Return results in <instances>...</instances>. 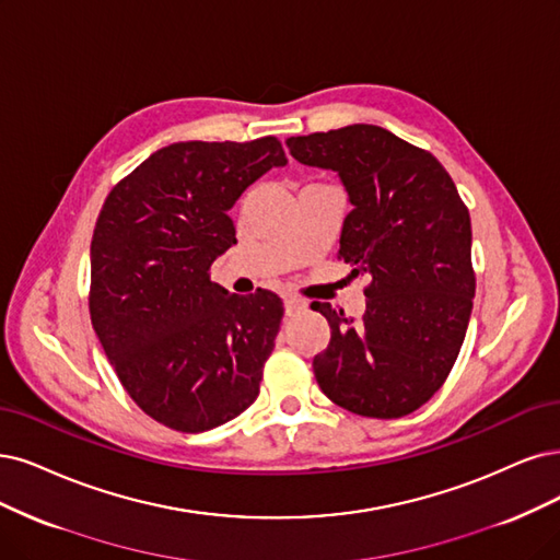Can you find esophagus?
I'll return each instance as SVG.
<instances>
[{
    "mask_svg": "<svg viewBox=\"0 0 560 560\" xmlns=\"http://www.w3.org/2000/svg\"><path fill=\"white\" fill-rule=\"evenodd\" d=\"M283 306H285V316H298V314H302L304 308H306V302H302L300 298H285L283 300Z\"/></svg>",
    "mask_w": 560,
    "mask_h": 560,
    "instance_id": "1",
    "label": "esophagus"
}]
</instances>
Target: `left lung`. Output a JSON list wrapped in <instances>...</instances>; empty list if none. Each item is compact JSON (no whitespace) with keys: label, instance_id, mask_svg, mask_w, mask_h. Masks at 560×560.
Segmentation results:
<instances>
[{"label":"left lung","instance_id":"obj_1","mask_svg":"<svg viewBox=\"0 0 560 560\" xmlns=\"http://www.w3.org/2000/svg\"><path fill=\"white\" fill-rule=\"evenodd\" d=\"M285 144L300 163L339 173L353 205L339 256L350 275L369 277L358 323L312 304L332 327L314 358L316 381L355 416L404 418L441 389L466 337L475 295L468 207L436 156L374 124Z\"/></svg>","mask_w":560,"mask_h":560}]
</instances>
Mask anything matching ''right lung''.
I'll return each mask as SVG.
<instances>
[{
  "mask_svg": "<svg viewBox=\"0 0 560 560\" xmlns=\"http://www.w3.org/2000/svg\"><path fill=\"white\" fill-rule=\"evenodd\" d=\"M285 154L275 136L175 142L119 179L92 237L90 316L115 374L159 424L200 433L252 406L283 302L231 295L210 267L237 244L228 210Z\"/></svg>",
  "mask_w": 560,
  "mask_h": 560,
  "instance_id": "add662e5",
  "label": "right lung"
}]
</instances>
